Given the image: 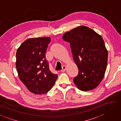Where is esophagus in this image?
Instances as JSON below:
<instances>
[{
	"instance_id": "esophagus-1",
	"label": "esophagus",
	"mask_w": 121,
	"mask_h": 121,
	"mask_svg": "<svg viewBox=\"0 0 121 121\" xmlns=\"http://www.w3.org/2000/svg\"><path fill=\"white\" fill-rule=\"evenodd\" d=\"M66 70V66L65 65H63L62 67V69H61V72H64L65 71V70Z\"/></svg>"
}]
</instances>
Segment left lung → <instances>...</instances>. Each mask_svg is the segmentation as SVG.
<instances>
[{"instance_id": "8db88e82", "label": "left lung", "mask_w": 121, "mask_h": 121, "mask_svg": "<svg viewBox=\"0 0 121 121\" xmlns=\"http://www.w3.org/2000/svg\"><path fill=\"white\" fill-rule=\"evenodd\" d=\"M62 39L70 43L78 74L73 79L80 91H91L104 78L108 52L103 38L86 26H78L63 34Z\"/></svg>"}]
</instances>
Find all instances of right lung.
<instances>
[{
	"label": "right lung",
	"instance_id": "obj_1",
	"mask_svg": "<svg viewBox=\"0 0 121 121\" xmlns=\"http://www.w3.org/2000/svg\"><path fill=\"white\" fill-rule=\"evenodd\" d=\"M50 37L28 39L16 52V67L19 79L31 93H47L52 88L58 75L50 71L45 59Z\"/></svg>",
	"mask_w": 121,
	"mask_h": 121
}]
</instances>
